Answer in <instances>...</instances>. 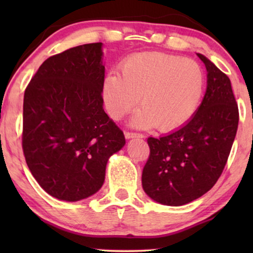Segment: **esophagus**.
Masks as SVG:
<instances>
[{"label": "esophagus", "instance_id": "34e87169", "mask_svg": "<svg viewBox=\"0 0 253 253\" xmlns=\"http://www.w3.org/2000/svg\"><path fill=\"white\" fill-rule=\"evenodd\" d=\"M126 138H127V139H129V138H143L144 136L141 133H139V132H131V131H126Z\"/></svg>", "mask_w": 253, "mask_h": 253}]
</instances>
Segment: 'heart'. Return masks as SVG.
Segmentation results:
<instances>
[{
    "instance_id": "obj_1",
    "label": "heart",
    "mask_w": 253,
    "mask_h": 253,
    "mask_svg": "<svg viewBox=\"0 0 253 253\" xmlns=\"http://www.w3.org/2000/svg\"><path fill=\"white\" fill-rule=\"evenodd\" d=\"M204 89L205 72L197 61L145 51L126 58L121 74L107 76L102 94L114 120L129 114L139 100L141 108L132 119L133 126L171 131L195 115Z\"/></svg>"
}]
</instances>
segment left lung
Segmentation results:
<instances>
[{
	"label": "left lung",
	"instance_id": "8db88e82",
	"mask_svg": "<svg viewBox=\"0 0 253 253\" xmlns=\"http://www.w3.org/2000/svg\"><path fill=\"white\" fill-rule=\"evenodd\" d=\"M207 69V89L192 119L181 129L147 144L144 191L168 206L191 203L217 182L227 164L238 126V107L230 79L198 54Z\"/></svg>",
	"mask_w": 253,
	"mask_h": 253
}]
</instances>
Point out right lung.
<instances>
[{
	"instance_id": "add662e5",
	"label": "right lung",
	"mask_w": 253,
	"mask_h": 253,
	"mask_svg": "<svg viewBox=\"0 0 253 253\" xmlns=\"http://www.w3.org/2000/svg\"><path fill=\"white\" fill-rule=\"evenodd\" d=\"M102 43L48 57L24 93L22 146L39 185L67 202L101 188L109 157L126 144L102 108Z\"/></svg>"
}]
</instances>
